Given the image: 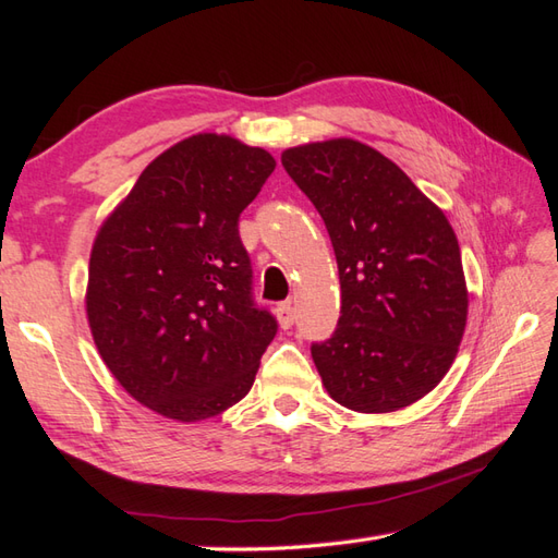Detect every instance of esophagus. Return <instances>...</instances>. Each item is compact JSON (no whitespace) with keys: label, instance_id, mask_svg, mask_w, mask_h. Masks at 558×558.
<instances>
[{"label":"esophagus","instance_id":"34e87169","mask_svg":"<svg viewBox=\"0 0 558 558\" xmlns=\"http://www.w3.org/2000/svg\"><path fill=\"white\" fill-rule=\"evenodd\" d=\"M276 316H278V322H280V328H292V324H294V310H292V302H280L278 306H276Z\"/></svg>","mask_w":558,"mask_h":558}]
</instances>
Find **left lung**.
<instances>
[{
	"label": "left lung",
	"instance_id": "8db88e82",
	"mask_svg": "<svg viewBox=\"0 0 558 558\" xmlns=\"http://www.w3.org/2000/svg\"><path fill=\"white\" fill-rule=\"evenodd\" d=\"M333 244L340 318L312 357L326 390L354 412L424 398L453 364L468 322L460 246L444 210L393 160L352 138L282 153Z\"/></svg>",
	"mask_w": 558,
	"mask_h": 558
}]
</instances>
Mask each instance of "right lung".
Returning <instances> with one entry per match:
<instances>
[{"instance_id":"add662e5","label":"right lung","mask_w":558,"mask_h":558,"mask_svg":"<svg viewBox=\"0 0 558 558\" xmlns=\"http://www.w3.org/2000/svg\"><path fill=\"white\" fill-rule=\"evenodd\" d=\"M276 160L218 134L174 144L141 172L90 252L86 312L102 362L162 417L240 402L278 322L252 292L240 213Z\"/></svg>"}]
</instances>
